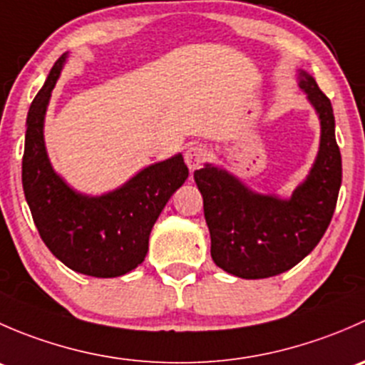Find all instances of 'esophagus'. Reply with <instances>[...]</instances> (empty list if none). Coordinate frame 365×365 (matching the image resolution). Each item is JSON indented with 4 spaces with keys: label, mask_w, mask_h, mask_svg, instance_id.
Here are the masks:
<instances>
[{
    "label": "esophagus",
    "mask_w": 365,
    "mask_h": 365,
    "mask_svg": "<svg viewBox=\"0 0 365 365\" xmlns=\"http://www.w3.org/2000/svg\"><path fill=\"white\" fill-rule=\"evenodd\" d=\"M206 159H208V148H206L205 145H201V143H194V145H190L189 148H187L185 162L187 165H189L190 171L200 168Z\"/></svg>",
    "instance_id": "obj_1"
}]
</instances>
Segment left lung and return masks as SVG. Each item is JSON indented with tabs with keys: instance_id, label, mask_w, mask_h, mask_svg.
Masks as SVG:
<instances>
[{
	"instance_id": "1",
	"label": "left lung",
	"mask_w": 365,
	"mask_h": 365,
	"mask_svg": "<svg viewBox=\"0 0 365 365\" xmlns=\"http://www.w3.org/2000/svg\"><path fill=\"white\" fill-rule=\"evenodd\" d=\"M298 81L322 121V139L311 173L289 200L252 192L215 165L194 171L212 259L237 277H274L295 267L322 240L336 210L342 164L332 104L307 72L300 70Z\"/></svg>"
}]
</instances>
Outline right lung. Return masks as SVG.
I'll use <instances>...</instances> for the list:
<instances>
[{
    "label": "right lung",
    "instance_id": "right-lung-1",
    "mask_svg": "<svg viewBox=\"0 0 365 365\" xmlns=\"http://www.w3.org/2000/svg\"><path fill=\"white\" fill-rule=\"evenodd\" d=\"M67 53L29 106L23 155V189L33 222L51 252L70 270L91 277H118L145 261L148 238L162 208L189 176L183 157L148 165L113 192L83 196L51 165L43 118Z\"/></svg>",
    "mask_w": 365,
    "mask_h": 365
}]
</instances>
